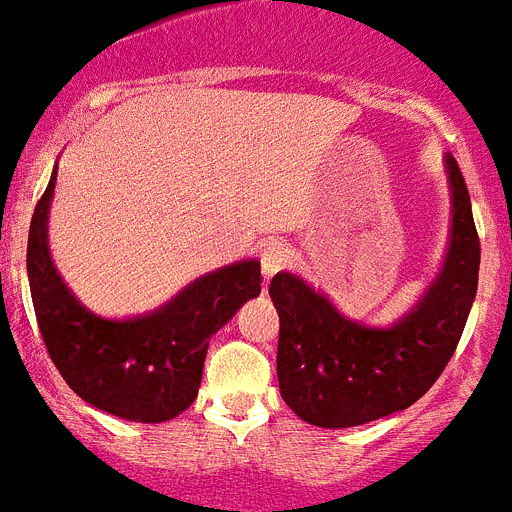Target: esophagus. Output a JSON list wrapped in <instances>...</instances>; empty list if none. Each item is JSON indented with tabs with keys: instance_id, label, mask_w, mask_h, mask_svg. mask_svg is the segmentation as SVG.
I'll list each match as a JSON object with an SVG mask.
<instances>
[{
	"instance_id": "1",
	"label": "esophagus",
	"mask_w": 512,
	"mask_h": 512,
	"mask_svg": "<svg viewBox=\"0 0 512 512\" xmlns=\"http://www.w3.org/2000/svg\"><path fill=\"white\" fill-rule=\"evenodd\" d=\"M285 262H288V247H285L283 242H278V239L267 242L265 250L260 252V267H262V275H265L267 280L273 278L278 270H283Z\"/></svg>"
}]
</instances>
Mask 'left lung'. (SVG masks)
<instances>
[{
  "label": "left lung",
  "mask_w": 512,
  "mask_h": 512,
  "mask_svg": "<svg viewBox=\"0 0 512 512\" xmlns=\"http://www.w3.org/2000/svg\"><path fill=\"white\" fill-rule=\"evenodd\" d=\"M446 173L454 204L449 252L421 301L390 329L344 319L296 275L270 280L280 316V395L306 423L349 428L403 411L449 365L477 296L480 237L467 183L451 155Z\"/></svg>",
  "instance_id": "1"
}]
</instances>
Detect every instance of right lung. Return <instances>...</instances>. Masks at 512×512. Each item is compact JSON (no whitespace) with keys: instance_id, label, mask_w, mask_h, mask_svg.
<instances>
[{"instance_id":"1","label":"right lung","mask_w":512,"mask_h":512,"mask_svg":"<svg viewBox=\"0 0 512 512\" xmlns=\"http://www.w3.org/2000/svg\"><path fill=\"white\" fill-rule=\"evenodd\" d=\"M55 170L27 237V278L40 334L68 388L94 408L135 423L176 418L196 400L209 339L260 293V262L245 260L193 280L173 301L137 319L86 311L48 250Z\"/></svg>"}]
</instances>
